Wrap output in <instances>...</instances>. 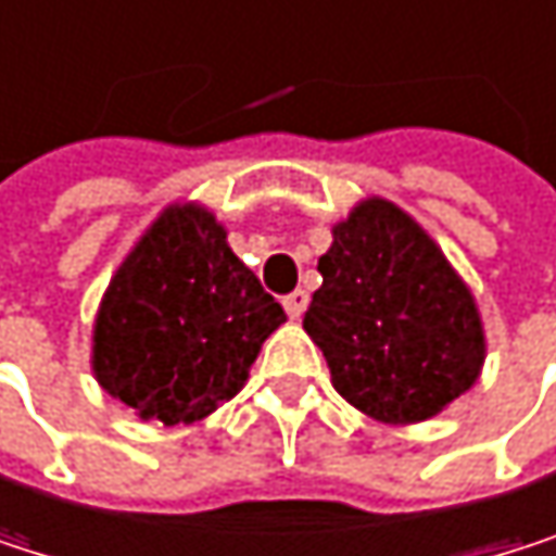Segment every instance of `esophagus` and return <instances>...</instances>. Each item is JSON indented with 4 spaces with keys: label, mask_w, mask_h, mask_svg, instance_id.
I'll return each instance as SVG.
<instances>
[{
    "label": "esophagus",
    "mask_w": 556,
    "mask_h": 556,
    "mask_svg": "<svg viewBox=\"0 0 556 556\" xmlns=\"http://www.w3.org/2000/svg\"><path fill=\"white\" fill-rule=\"evenodd\" d=\"M306 303H309V293H306V290H296V293H290V296L283 300V306H287V316H290V319H300V316L306 313Z\"/></svg>",
    "instance_id": "1"
}]
</instances>
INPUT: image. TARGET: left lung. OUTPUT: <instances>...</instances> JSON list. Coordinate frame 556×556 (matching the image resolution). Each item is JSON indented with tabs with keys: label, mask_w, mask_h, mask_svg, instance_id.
Returning <instances> with one entry per match:
<instances>
[{
	"label": "left lung",
	"mask_w": 556,
	"mask_h": 556,
	"mask_svg": "<svg viewBox=\"0 0 556 556\" xmlns=\"http://www.w3.org/2000/svg\"><path fill=\"white\" fill-rule=\"evenodd\" d=\"M319 273L303 329L352 407L391 427L424 424L479 381L476 296L404 207L378 194L358 201L332 227Z\"/></svg>",
	"instance_id": "8db88e82"
}]
</instances>
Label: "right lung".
I'll list each match as a JSON object with an SVG mask.
<instances>
[{
	"mask_svg": "<svg viewBox=\"0 0 556 556\" xmlns=\"http://www.w3.org/2000/svg\"><path fill=\"white\" fill-rule=\"evenodd\" d=\"M283 323L214 211L175 201L116 266L93 319L90 368L139 420L194 424L247 384L260 345Z\"/></svg>",
	"mask_w": 556,
	"mask_h": 556,
	"instance_id": "add662e5",
	"label": "right lung"
}]
</instances>
